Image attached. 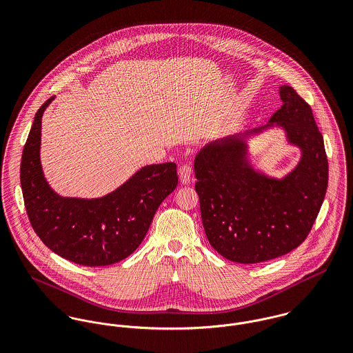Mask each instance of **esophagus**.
I'll return each instance as SVG.
<instances>
[{"mask_svg":"<svg viewBox=\"0 0 353 353\" xmlns=\"http://www.w3.org/2000/svg\"><path fill=\"white\" fill-rule=\"evenodd\" d=\"M192 172H193V170H192L190 161H186V163H183V164L179 167V179H181V182H182L183 185H189V183H190V181H192Z\"/></svg>","mask_w":353,"mask_h":353,"instance_id":"esophagus-1","label":"esophagus"}]
</instances>
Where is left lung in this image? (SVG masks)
Listing matches in <instances>:
<instances>
[{"mask_svg":"<svg viewBox=\"0 0 353 353\" xmlns=\"http://www.w3.org/2000/svg\"><path fill=\"white\" fill-rule=\"evenodd\" d=\"M272 117L302 148L298 167L281 181L255 172L241 136L212 143L196 156V192L210 246L224 258L256 263L301 246L310 234L327 189L329 164L311 107L284 85Z\"/></svg>","mask_w":353,"mask_h":353,"instance_id":"8db88e82","label":"left lung"}]
</instances>
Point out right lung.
<instances>
[{"mask_svg":"<svg viewBox=\"0 0 353 353\" xmlns=\"http://www.w3.org/2000/svg\"><path fill=\"white\" fill-rule=\"evenodd\" d=\"M51 101L37 111L21 154L20 182L30 223L51 252L70 262H119L140 246L159 205L176 188V164L147 165L97 200L59 197L45 181L39 160L42 115Z\"/></svg>","mask_w":353,"mask_h":353,"instance_id":"right-lung-1","label":"right lung"}]
</instances>
